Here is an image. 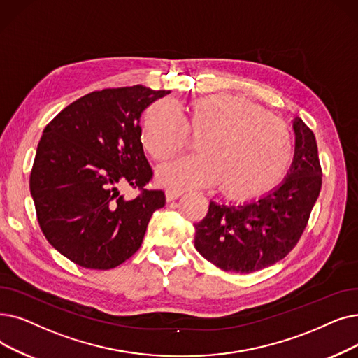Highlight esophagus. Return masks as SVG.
<instances>
[{"instance_id":"1","label":"esophagus","mask_w":358,"mask_h":358,"mask_svg":"<svg viewBox=\"0 0 358 358\" xmlns=\"http://www.w3.org/2000/svg\"><path fill=\"white\" fill-rule=\"evenodd\" d=\"M180 196H182V192H181V190L168 189V190L165 192V197H166V200H168V201H171V200H176V199H178Z\"/></svg>"}]
</instances>
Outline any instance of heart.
Segmentation results:
<instances>
[{
  "instance_id": "b5f03b06",
  "label": "heart",
  "mask_w": 358,
  "mask_h": 358,
  "mask_svg": "<svg viewBox=\"0 0 358 358\" xmlns=\"http://www.w3.org/2000/svg\"><path fill=\"white\" fill-rule=\"evenodd\" d=\"M189 124L201 153L178 158L158 169L171 189H200L221 182L231 199H253L271 192L285 176L294 157L287 124L250 101L236 95H212L192 103L187 122L173 101L155 102L145 114L142 142L157 159L187 146Z\"/></svg>"
}]
</instances>
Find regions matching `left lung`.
<instances>
[{"instance_id":"8db88e82","label":"left lung","mask_w":358,"mask_h":358,"mask_svg":"<svg viewBox=\"0 0 358 358\" xmlns=\"http://www.w3.org/2000/svg\"><path fill=\"white\" fill-rule=\"evenodd\" d=\"M295 150L285 180L243 205L210 200L194 224L196 250L225 272L252 273L284 259L300 240L322 187L316 137L301 118L292 121Z\"/></svg>"}]
</instances>
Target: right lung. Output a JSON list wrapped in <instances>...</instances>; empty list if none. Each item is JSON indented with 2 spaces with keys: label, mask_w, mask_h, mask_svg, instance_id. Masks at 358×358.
Instances as JSON below:
<instances>
[{
  "label": "right lung",
  "mask_w": 358,
  "mask_h": 358,
  "mask_svg": "<svg viewBox=\"0 0 358 358\" xmlns=\"http://www.w3.org/2000/svg\"><path fill=\"white\" fill-rule=\"evenodd\" d=\"M169 90L142 85L87 93L64 108L39 141L30 194L46 240L87 269H113L142 245L162 190H146L152 168L138 126L142 113ZM122 187L143 193L127 199Z\"/></svg>",
  "instance_id": "1"
}]
</instances>
